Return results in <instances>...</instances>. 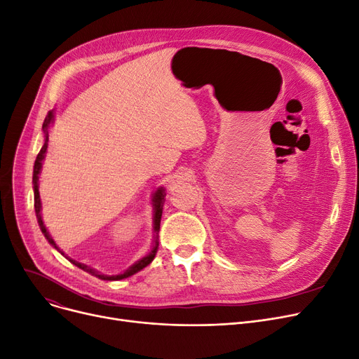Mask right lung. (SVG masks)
Here are the masks:
<instances>
[{
	"instance_id": "add662e5",
	"label": "right lung",
	"mask_w": 359,
	"mask_h": 359,
	"mask_svg": "<svg viewBox=\"0 0 359 359\" xmlns=\"http://www.w3.org/2000/svg\"><path fill=\"white\" fill-rule=\"evenodd\" d=\"M54 123V111H49L45 121H43V126H42V130H43V137H45V142H43V146L41 149V151L38 153L36 156V161H35V166H33V193H35V212H36V217H38V224H39V228L42 231V233L45 235V238L48 240V243L53 245L57 251H60L62 255L64 252L58 248V245L55 244V241L53 240V236L49 235L48 229L45 228L43 225V220H42V215H41V209H42V204H41V196H39V174H41V169H42V162L45 159V153H46V149H48V128L49 126ZM165 189L163 187H159V189L155 191V194H153V198H151V204H153V231H155V241H153V247L150 250V252L147 255H144V257H142L140 260L135 262L134 264H131L126 271L119 273V275H112V276H108V275H102V273H99L97 270L92 269L90 266H86L83 263H79L70 257H67V255H64L65 259L70 260L74 266L80 267L81 270L90 273L92 276H96L102 280H121V279H126L128 276H133L135 275V273L140 271L142 269H144L146 266H149L153 259H155V255L158 252V247H159V241H158V233H159V229H161V217H162V209H163V203H165Z\"/></svg>"
}]
</instances>
